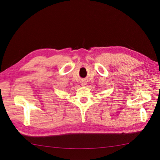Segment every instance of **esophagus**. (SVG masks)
Returning <instances> with one entry per match:
<instances>
[{
    "instance_id": "34e87169",
    "label": "esophagus",
    "mask_w": 160,
    "mask_h": 160,
    "mask_svg": "<svg viewBox=\"0 0 160 160\" xmlns=\"http://www.w3.org/2000/svg\"><path fill=\"white\" fill-rule=\"evenodd\" d=\"M86 84H87V83H86V81H82L81 85L82 86H85V85H86Z\"/></svg>"
}]
</instances>
